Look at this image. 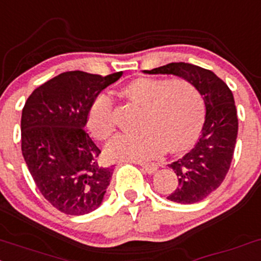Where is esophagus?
Wrapping results in <instances>:
<instances>
[{"label": "esophagus", "instance_id": "34e87169", "mask_svg": "<svg viewBox=\"0 0 261 261\" xmlns=\"http://www.w3.org/2000/svg\"><path fill=\"white\" fill-rule=\"evenodd\" d=\"M140 166H141L142 172H145V173H147V174L154 173L157 171V165H156V163H140Z\"/></svg>", "mask_w": 261, "mask_h": 261}]
</instances>
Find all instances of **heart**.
<instances>
[{
    "label": "heart",
    "mask_w": 261,
    "mask_h": 261,
    "mask_svg": "<svg viewBox=\"0 0 261 261\" xmlns=\"http://www.w3.org/2000/svg\"><path fill=\"white\" fill-rule=\"evenodd\" d=\"M120 95L141 109L139 135H117L105 146L110 161H147L166 151L185 153L198 140L204 122V99L198 88L186 79L137 78L120 90ZM88 127L104 141L115 130L113 105L104 94L91 101Z\"/></svg>",
    "instance_id": "b5f03b06"
}]
</instances>
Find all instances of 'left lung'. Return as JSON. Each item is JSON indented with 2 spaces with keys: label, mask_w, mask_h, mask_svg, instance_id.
<instances>
[{
  "label": "left lung",
  "mask_w": 261,
  "mask_h": 261,
  "mask_svg": "<svg viewBox=\"0 0 261 261\" xmlns=\"http://www.w3.org/2000/svg\"><path fill=\"white\" fill-rule=\"evenodd\" d=\"M147 74H173L193 83L205 104V120L196 146L171 168L178 177L176 191L167 199L182 204L200 202L224 181L238 136V115L234 96L228 85L213 71L190 63H170Z\"/></svg>",
  "instance_id": "8db88e82"
}]
</instances>
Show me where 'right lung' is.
Listing matches in <instances>:
<instances>
[{"instance_id": "1", "label": "right lung", "mask_w": 261, "mask_h": 261, "mask_svg": "<svg viewBox=\"0 0 261 261\" xmlns=\"http://www.w3.org/2000/svg\"><path fill=\"white\" fill-rule=\"evenodd\" d=\"M121 75L65 71L34 89L25 101L22 154L42 196L62 213L83 216L101 204L114 166L100 165L101 151L84 127L94 98Z\"/></svg>"}]
</instances>
